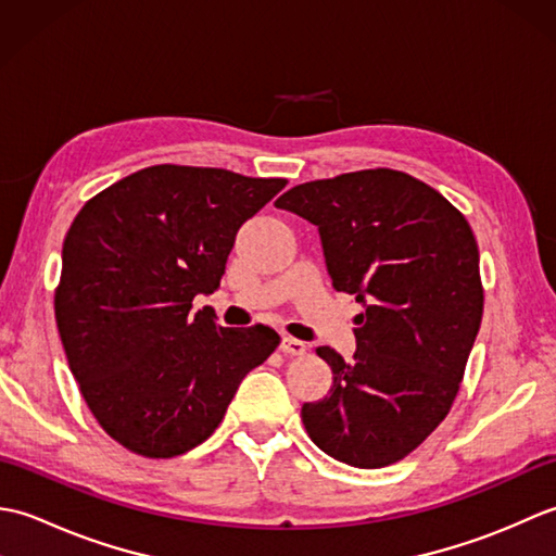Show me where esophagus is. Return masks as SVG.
Listing matches in <instances>:
<instances>
[{
	"label": "esophagus",
	"mask_w": 556,
	"mask_h": 556,
	"mask_svg": "<svg viewBox=\"0 0 556 556\" xmlns=\"http://www.w3.org/2000/svg\"><path fill=\"white\" fill-rule=\"evenodd\" d=\"M279 349L287 353V356H303L305 353V341H301V339H293V337H281V344H279Z\"/></svg>",
	"instance_id": "1"
}]
</instances>
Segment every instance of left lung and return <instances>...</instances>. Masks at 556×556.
Here are the masks:
<instances>
[{
	"label": "left lung",
	"instance_id": "obj_1",
	"mask_svg": "<svg viewBox=\"0 0 556 556\" xmlns=\"http://www.w3.org/2000/svg\"><path fill=\"white\" fill-rule=\"evenodd\" d=\"M275 205L315 224L332 287L363 305L353 361L317 346L334 382L303 404L305 430L341 464H396L446 418L476 344L482 285L470 224L394 169L293 186Z\"/></svg>",
	"mask_w": 556,
	"mask_h": 556
}]
</instances>
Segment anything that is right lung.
I'll return each mask as SVG.
<instances>
[{
	"instance_id": "right-lung-1",
	"label": "right lung",
	"mask_w": 556,
	"mask_h": 556,
	"mask_svg": "<svg viewBox=\"0 0 556 556\" xmlns=\"http://www.w3.org/2000/svg\"><path fill=\"white\" fill-rule=\"evenodd\" d=\"M285 179L157 164L90 198L62 248L59 337L92 416L148 458L191 452L217 430L243 377L279 334L193 313L217 291L241 224Z\"/></svg>"
}]
</instances>
